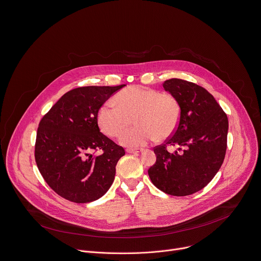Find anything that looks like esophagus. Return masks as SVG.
<instances>
[{
    "instance_id": "1",
    "label": "esophagus",
    "mask_w": 261,
    "mask_h": 261,
    "mask_svg": "<svg viewBox=\"0 0 261 261\" xmlns=\"http://www.w3.org/2000/svg\"><path fill=\"white\" fill-rule=\"evenodd\" d=\"M141 150L140 149H133V148H127L126 152L127 153H139Z\"/></svg>"
}]
</instances>
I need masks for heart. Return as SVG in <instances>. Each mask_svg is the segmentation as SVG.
<instances>
[{
    "label": "heart",
    "mask_w": 261,
    "mask_h": 261,
    "mask_svg": "<svg viewBox=\"0 0 261 261\" xmlns=\"http://www.w3.org/2000/svg\"><path fill=\"white\" fill-rule=\"evenodd\" d=\"M116 106L105 103L97 112L103 134L118 137L135 119L136 128L122 133L119 142L126 147H142L154 139H166L177 128L180 107L169 93L142 86H129L114 97Z\"/></svg>",
    "instance_id": "obj_1"
}]
</instances>
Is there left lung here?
Instances as JSON below:
<instances>
[{
	"mask_svg": "<svg viewBox=\"0 0 261 261\" xmlns=\"http://www.w3.org/2000/svg\"><path fill=\"white\" fill-rule=\"evenodd\" d=\"M163 87L177 99L180 118L172 137L154 148L156 162L148 175L164 193L188 196L207 186L221 168L227 148L228 118L215 97L201 86L171 79ZM169 146L179 150L170 154ZM181 148L184 150L179 153Z\"/></svg>",
	"mask_w": 261,
	"mask_h": 261,
	"instance_id": "obj_1",
	"label": "left lung"
}]
</instances>
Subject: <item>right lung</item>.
<instances>
[{
  "label": "right lung",
  "instance_id": "obj_1",
  "mask_svg": "<svg viewBox=\"0 0 261 261\" xmlns=\"http://www.w3.org/2000/svg\"><path fill=\"white\" fill-rule=\"evenodd\" d=\"M120 86H87L65 93L41 119L35 161L46 184L61 197L88 203L112 186L116 165L125 154L121 146L100 133L98 109ZM100 149L103 153L92 152Z\"/></svg>",
  "mask_w": 261,
  "mask_h": 261
}]
</instances>
